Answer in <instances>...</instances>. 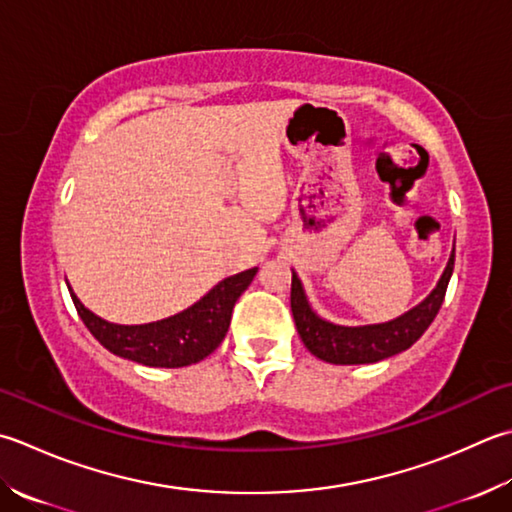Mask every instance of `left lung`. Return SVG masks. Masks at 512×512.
I'll return each instance as SVG.
<instances>
[{
  "mask_svg": "<svg viewBox=\"0 0 512 512\" xmlns=\"http://www.w3.org/2000/svg\"><path fill=\"white\" fill-rule=\"evenodd\" d=\"M455 266V248L448 257V264L439 277L437 286L430 290V295L419 302L408 313L399 315L384 324H366V326H342L333 324L328 319L319 317L310 306L302 279L293 270V284H290V310L297 326V333L302 337L304 346L315 357L324 359L328 364L353 366V364H375L382 359L393 357L402 350H408L419 337L426 333V328L433 324L435 315L442 308L446 288L453 275Z\"/></svg>",
  "mask_w": 512,
  "mask_h": 512,
  "instance_id": "1",
  "label": "left lung"
}]
</instances>
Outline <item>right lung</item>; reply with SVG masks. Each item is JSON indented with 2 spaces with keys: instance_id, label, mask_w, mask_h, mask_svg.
<instances>
[{
  "instance_id": "obj_1",
  "label": "right lung",
  "mask_w": 512,
  "mask_h": 512,
  "mask_svg": "<svg viewBox=\"0 0 512 512\" xmlns=\"http://www.w3.org/2000/svg\"><path fill=\"white\" fill-rule=\"evenodd\" d=\"M257 268L230 275L177 315L148 324L106 322L88 310L68 286L86 328L110 353L153 368H182L202 362L224 342L235 302L253 282Z\"/></svg>"
}]
</instances>
